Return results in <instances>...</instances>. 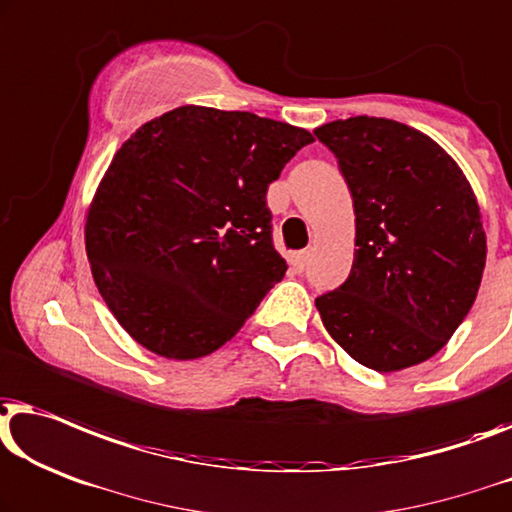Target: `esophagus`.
<instances>
[{"label":"esophagus","mask_w":512,"mask_h":512,"mask_svg":"<svg viewBox=\"0 0 512 512\" xmlns=\"http://www.w3.org/2000/svg\"><path fill=\"white\" fill-rule=\"evenodd\" d=\"M307 261H309V251H295V254H291V258H288V263H291V268L295 272L305 270Z\"/></svg>","instance_id":"obj_1"}]
</instances>
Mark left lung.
<instances>
[{"mask_svg":"<svg viewBox=\"0 0 512 512\" xmlns=\"http://www.w3.org/2000/svg\"><path fill=\"white\" fill-rule=\"evenodd\" d=\"M355 212L351 274L316 298L328 335L376 372L420 365L455 335L483 279L487 238L457 161L409 124L348 117L314 129Z\"/></svg>","mask_w":512,"mask_h":512,"instance_id":"left-lung-1","label":"left lung"}]
</instances>
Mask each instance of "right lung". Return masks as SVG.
Masks as SVG:
<instances>
[{
  "label": "right lung",
  "instance_id": "right-lung-1",
  "mask_svg": "<svg viewBox=\"0 0 512 512\" xmlns=\"http://www.w3.org/2000/svg\"><path fill=\"white\" fill-rule=\"evenodd\" d=\"M309 143L307 129L207 106L131 133L85 219L94 284L131 339L196 360L238 335L286 272L268 184Z\"/></svg>",
  "mask_w": 512,
  "mask_h": 512
}]
</instances>
